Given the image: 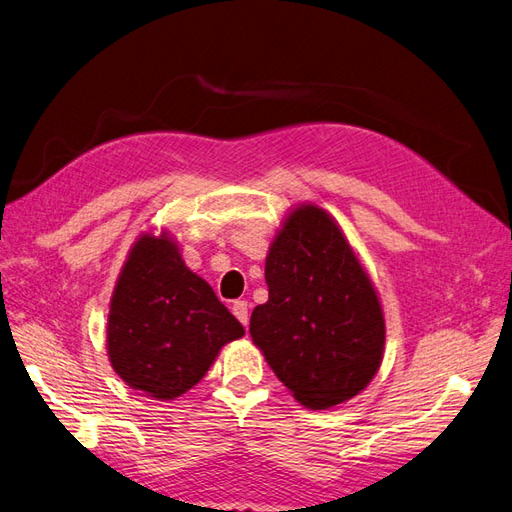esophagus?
I'll return each mask as SVG.
<instances>
[{
	"label": "esophagus",
	"instance_id": "34e87169",
	"mask_svg": "<svg viewBox=\"0 0 512 512\" xmlns=\"http://www.w3.org/2000/svg\"><path fill=\"white\" fill-rule=\"evenodd\" d=\"M232 314L237 316V320L247 327V301H235L232 303Z\"/></svg>",
	"mask_w": 512,
	"mask_h": 512
}]
</instances>
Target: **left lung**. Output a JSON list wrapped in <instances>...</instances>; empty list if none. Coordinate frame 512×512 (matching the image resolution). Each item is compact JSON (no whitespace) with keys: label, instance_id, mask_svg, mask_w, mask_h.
Segmentation results:
<instances>
[{"label":"left lung","instance_id":"1","mask_svg":"<svg viewBox=\"0 0 512 512\" xmlns=\"http://www.w3.org/2000/svg\"><path fill=\"white\" fill-rule=\"evenodd\" d=\"M265 280L269 301L254 307L250 333L275 376L312 410L359 395L382 363L384 316L374 284L327 211L301 205L288 215Z\"/></svg>","mask_w":512,"mask_h":512}]
</instances>
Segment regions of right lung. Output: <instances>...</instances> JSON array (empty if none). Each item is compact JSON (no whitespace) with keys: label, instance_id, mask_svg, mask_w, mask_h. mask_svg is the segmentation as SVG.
I'll return each instance as SVG.
<instances>
[{"label":"right lung","instance_id":"right-lung-1","mask_svg":"<svg viewBox=\"0 0 512 512\" xmlns=\"http://www.w3.org/2000/svg\"><path fill=\"white\" fill-rule=\"evenodd\" d=\"M241 322L192 273L166 235L134 243L117 280L106 350L119 378L156 399H175L203 380Z\"/></svg>","mask_w":512,"mask_h":512}]
</instances>
